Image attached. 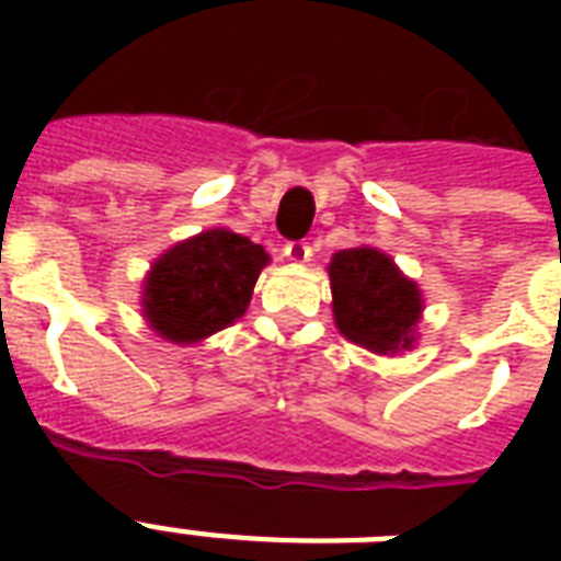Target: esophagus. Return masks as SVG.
Instances as JSON below:
<instances>
[{
  "label": "esophagus",
  "instance_id": "34e87169",
  "mask_svg": "<svg viewBox=\"0 0 561 561\" xmlns=\"http://www.w3.org/2000/svg\"><path fill=\"white\" fill-rule=\"evenodd\" d=\"M285 255H288L290 262H308L311 259V247H308V241H288Z\"/></svg>",
  "mask_w": 561,
  "mask_h": 561
}]
</instances>
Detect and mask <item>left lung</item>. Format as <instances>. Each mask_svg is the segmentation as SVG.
<instances>
[{
	"label": "left lung",
	"instance_id": "obj_1",
	"mask_svg": "<svg viewBox=\"0 0 561 561\" xmlns=\"http://www.w3.org/2000/svg\"><path fill=\"white\" fill-rule=\"evenodd\" d=\"M334 323L352 343L373 352L408 350L422 297L399 267L373 247L341 250L329 264Z\"/></svg>",
	"mask_w": 561,
	"mask_h": 561
}]
</instances>
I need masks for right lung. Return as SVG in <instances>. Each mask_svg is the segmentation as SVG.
<instances>
[{"mask_svg": "<svg viewBox=\"0 0 561 561\" xmlns=\"http://www.w3.org/2000/svg\"><path fill=\"white\" fill-rule=\"evenodd\" d=\"M267 264L262 244L209 229L171 247L145 282V317L165 341L194 343L244 314Z\"/></svg>", "mask_w": 561, "mask_h": 561, "instance_id": "1", "label": "right lung"}]
</instances>
